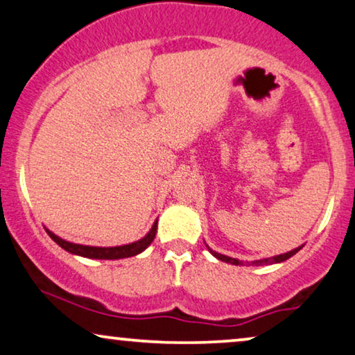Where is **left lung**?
I'll return each mask as SVG.
<instances>
[{
    "instance_id": "obj_1",
    "label": "left lung",
    "mask_w": 355,
    "mask_h": 355,
    "mask_svg": "<svg viewBox=\"0 0 355 355\" xmlns=\"http://www.w3.org/2000/svg\"><path fill=\"white\" fill-rule=\"evenodd\" d=\"M209 251H211V254L214 257H217L218 261L222 262H227V263H233V266H244V263H249V262H243V261H238V259H233V257H228V256H223V254H218L216 251H212L211 248L207 246ZM302 246H299L296 249H293V251H289L286 254H279V256H275V257H270V259H262V261H256V262H251V263H256V266H268V263H278V262H283L286 261V259L293 257L294 254H296L297 251H301Z\"/></svg>"
}]
</instances>
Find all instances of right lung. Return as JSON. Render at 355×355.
I'll use <instances>...</instances> for the list:
<instances>
[{"mask_svg":"<svg viewBox=\"0 0 355 355\" xmlns=\"http://www.w3.org/2000/svg\"><path fill=\"white\" fill-rule=\"evenodd\" d=\"M156 232H157V220L154 222L153 228L149 230V233L146 234V236L138 239V241L123 244V246H116V248H96V246H83V244L69 243V241H66V239L59 238L53 232L46 230V233L51 236L53 241L59 244L62 249H66L67 252L76 254V256L88 257V259H106V261L132 257V256H137V254H139V252H143L144 249H146L149 244L153 243V239L156 238Z\"/></svg>","mask_w":355,"mask_h":355,"instance_id":"add662e5","label":"right lung"}]
</instances>
